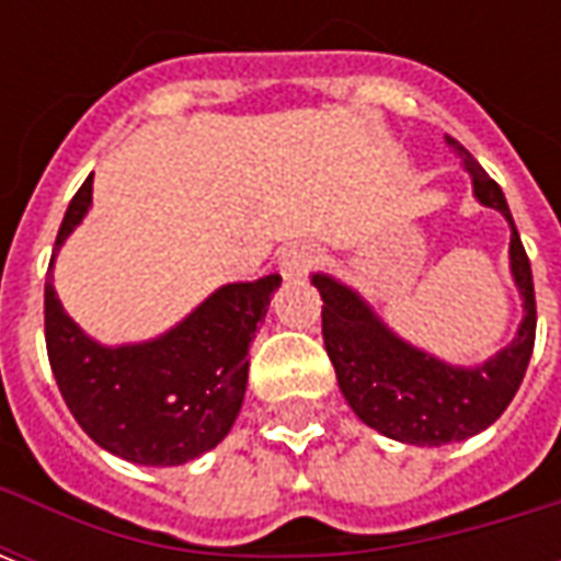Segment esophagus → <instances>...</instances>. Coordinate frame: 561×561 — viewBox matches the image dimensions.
Returning a JSON list of instances; mask_svg holds the SVG:
<instances>
[{"instance_id":"esophagus-1","label":"esophagus","mask_w":561,"mask_h":561,"mask_svg":"<svg viewBox=\"0 0 561 561\" xmlns=\"http://www.w3.org/2000/svg\"><path fill=\"white\" fill-rule=\"evenodd\" d=\"M318 261L316 245L309 243H291L279 252V273L285 279H300L306 270Z\"/></svg>"}]
</instances>
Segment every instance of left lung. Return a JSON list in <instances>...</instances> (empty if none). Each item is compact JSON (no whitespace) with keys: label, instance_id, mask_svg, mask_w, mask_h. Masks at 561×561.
Here are the masks:
<instances>
[{"label":"left lung","instance_id":"left-lung-1","mask_svg":"<svg viewBox=\"0 0 561 561\" xmlns=\"http://www.w3.org/2000/svg\"><path fill=\"white\" fill-rule=\"evenodd\" d=\"M445 144L471 176V195L481 207L499 209L511 228L507 261L523 300L517 336L483 364H447L390 330L364 294L330 273H312L321 294V333L336 381L352 412L393 442L442 447L466 442L502 417L535 348V285L526 249L502 188L483 173L471 152L454 138Z\"/></svg>","mask_w":561,"mask_h":561}]
</instances>
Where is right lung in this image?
I'll return each mask as SVG.
<instances>
[{
  "instance_id": "obj_1",
  "label": "right lung",
  "mask_w": 561,
  "mask_h": 561,
  "mask_svg": "<svg viewBox=\"0 0 561 561\" xmlns=\"http://www.w3.org/2000/svg\"><path fill=\"white\" fill-rule=\"evenodd\" d=\"M90 207L92 173L68 204L56 252ZM56 252L44 282V336L59 393L83 433L138 466H183L213 450L243 409L249 345L282 285L279 273L221 285L152 340L104 345L59 304Z\"/></svg>"
}]
</instances>
